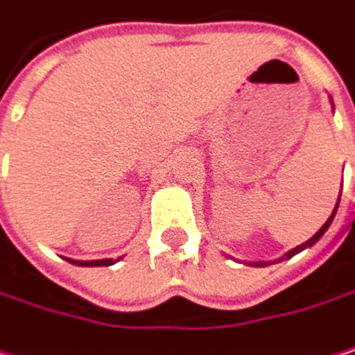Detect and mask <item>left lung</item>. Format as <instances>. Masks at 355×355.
Instances as JSON below:
<instances>
[{
	"label": "left lung",
	"instance_id": "left-lung-1",
	"mask_svg": "<svg viewBox=\"0 0 355 355\" xmlns=\"http://www.w3.org/2000/svg\"><path fill=\"white\" fill-rule=\"evenodd\" d=\"M339 198H341V194H339ZM337 207H339V200H337V205H335V209H333V213H331V217L327 219V223H324V225H322V227H320V230H318V232H316V234H314V236H312V238H310L308 242H304V244H300L297 248H293V250H289V252H287V254H285L283 259H291L293 254H297V252H302L304 248H310L312 244H316V242H318V240L322 238V234H324V232L329 230V225L333 223V217H335V213H337ZM283 259H281V261H283ZM250 265H252V266H266V263H250Z\"/></svg>",
	"mask_w": 355,
	"mask_h": 355
}]
</instances>
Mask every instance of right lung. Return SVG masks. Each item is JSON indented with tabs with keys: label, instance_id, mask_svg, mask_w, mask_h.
<instances>
[{
	"label": "right lung",
	"instance_id": "right-lung-1",
	"mask_svg": "<svg viewBox=\"0 0 355 355\" xmlns=\"http://www.w3.org/2000/svg\"><path fill=\"white\" fill-rule=\"evenodd\" d=\"M119 259H121V257H119ZM68 263L78 266H109L113 265L115 261H111V259H103V261H72V259H68Z\"/></svg>",
	"mask_w": 355,
	"mask_h": 355
}]
</instances>
